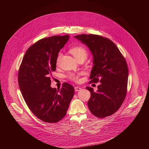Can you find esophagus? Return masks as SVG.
Returning <instances> with one entry per match:
<instances>
[{"mask_svg": "<svg viewBox=\"0 0 149 149\" xmlns=\"http://www.w3.org/2000/svg\"><path fill=\"white\" fill-rule=\"evenodd\" d=\"M81 90V88H80V87H75V91H80Z\"/></svg>", "mask_w": 149, "mask_h": 149, "instance_id": "34e87169", "label": "esophagus"}]
</instances>
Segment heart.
Instances as JSON below:
<instances>
[{"label": "heart", "instance_id": "1", "mask_svg": "<svg viewBox=\"0 0 149 149\" xmlns=\"http://www.w3.org/2000/svg\"><path fill=\"white\" fill-rule=\"evenodd\" d=\"M70 52L72 54V55L76 58L77 60H78L80 58H84L86 59V58L87 56V51L86 49V48H84L82 46H75L72 47L70 49ZM61 54L59 53L56 58V63H58L59 62L60 58H61ZM68 78L75 81V82H78L80 80L79 78V74H75V73H71L68 75Z\"/></svg>", "mask_w": 149, "mask_h": 149}]
</instances>
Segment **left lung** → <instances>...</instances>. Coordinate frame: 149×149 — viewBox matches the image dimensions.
Segmentation results:
<instances>
[{"label":"left lung","mask_w":149,"mask_h":149,"mask_svg":"<svg viewBox=\"0 0 149 149\" xmlns=\"http://www.w3.org/2000/svg\"><path fill=\"white\" fill-rule=\"evenodd\" d=\"M86 44L93 56L91 82L101 84L97 92L87 87L91 97L90 111L95 117L104 118L114 114L121 107L126 94L129 71L125 58L110 39L93 34L74 36Z\"/></svg>","instance_id":"obj_1"}]
</instances>
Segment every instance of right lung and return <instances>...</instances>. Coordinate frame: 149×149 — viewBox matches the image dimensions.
<instances>
[{
	"mask_svg": "<svg viewBox=\"0 0 149 149\" xmlns=\"http://www.w3.org/2000/svg\"><path fill=\"white\" fill-rule=\"evenodd\" d=\"M70 36H53L39 40L26 51L18 72L21 93L33 114L44 122L55 123L67 114L74 88L67 82L52 88L49 77L56 59Z\"/></svg>",
	"mask_w": 149,
	"mask_h": 149,
	"instance_id": "add662e5",
	"label": "right lung"
}]
</instances>
